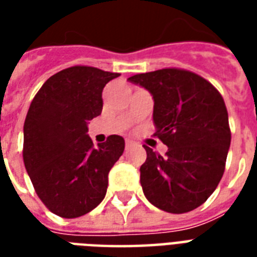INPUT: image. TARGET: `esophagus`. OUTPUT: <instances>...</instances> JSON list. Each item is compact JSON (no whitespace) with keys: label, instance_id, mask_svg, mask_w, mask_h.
I'll use <instances>...</instances> for the list:
<instances>
[{"label":"esophagus","instance_id":"esophagus-1","mask_svg":"<svg viewBox=\"0 0 257 257\" xmlns=\"http://www.w3.org/2000/svg\"><path fill=\"white\" fill-rule=\"evenodd\" d=\"M125 145H126V148H129V147H132V145H133V141L132 140H126V141H125Z\"/></svg>","mask_w":257,"mask_h":257}]
</instances>
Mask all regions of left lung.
Wrapping results in <instances>:
<instances>
[{
	"instance_id": "1",
	"label": "left lung",
	"mask_w": 257,
	"mask_h": 257,
	"mask_svg": "<svg viewBox=\"0 0 257 257\" xmlns=\"http://www.w3.org/2000/svg\"><path fill=\"white\" fill-rule=\"evenodd\" d=\"M128 81L152 94L155 135L168 147L160 156L144 145L140 183L145 197L169 213L193 211L223 177L231 145L223 97L211 82L188 70H155Z\"/></svg>"
}]
</instances>
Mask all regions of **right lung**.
I'll return each instance as SVG.
<instances>
[{
  "mask_svg": "<svg viewBox=\"0 0 257 257\" xmlns=\"http://www.w3.org/2000/svg\"><path fill=\"white\" fill-rule=\"evenodd\" d=\"M120 76L92 66L53 74L34 96L24 124V164L41 201L74 219L104 200L108 173L124 152L112 135L93 147L88 122L102 110V89Z\"/></svg>",
  "mask_w": 257,
  "mask_h": 257,
  "instance_id": "1",
  "label": "right lung"
}]
</instances>
